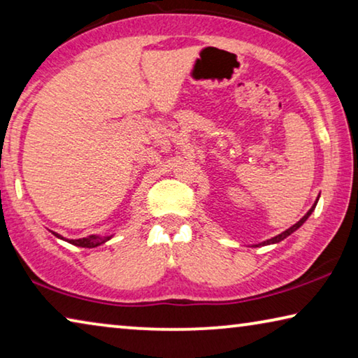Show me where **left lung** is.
<instances>
[{
  "mask_svg": "<svg viewBox=\"0 0 358 358\" xmlns=\"http://www.w3.org/2000/svg\"><path fill=\"white\" fill-rule=\"evenodd\" d=\"M317 202H319V197H317L315 202L312 203V207L309 208V212L306 213L304 217L298 221V223H294V224H293V226H290V228H288V229H285L283 232H280V234H277V236H274V237H271V239H268V241H263V242H259V243H252V245H248V247H264V245H272V243H279V242H282L283 239H287L288 236H292L294 231H298V229L301 228V226L306 223V221H308V218L310 217L312 212H314V210H315Z\"/></svg>",
  "mask_w": 358,
  "mask_h": 358,
  "instance_id": "left-lung-1",
  "label": "left lung"
}]
</instances>
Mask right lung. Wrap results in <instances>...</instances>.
Returning <instances> with one entry per match:
<instances>
[{"mask_svg": "<svg viewBox=\"0 0 358 358\" xmlns=\"http://www.w3.org/2000/svg\"><path fill=\"white\" fill-rule=\"evenodd\" d=\"M50 232H52V234L57 237V239H62V241H65V242H68V243H71V245L83 247V248H95V247L101 245V243L108 242V241L111 239L113 236H115V234H108V236L92 234V236H89V237H83V239H65L64 236L57 234V232H54V231H50Z\"/></svg>", "mask_w": 358, "mask_h": 358, "instance_id": "right-lung-1", "label": "right lung"}]
</instances>
